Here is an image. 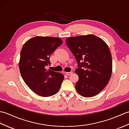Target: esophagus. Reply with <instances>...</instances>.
<instances>
[{
    "mask_svg": "<svg viewBox=\"0 0 129 129\" xmlns=\"http://www.w3.org/2000/svg\"><path fill=\"white\" fill-rule=\"evenodd\" d=\"M73 74V72H67V73H66V74H67V75H71V74Z\"/></svg>",
    "mask_w": 129,
    "mask_h": 129,
    "instance_id": "esophagus-1",
    "label": "esophagus"
}]
</instances>
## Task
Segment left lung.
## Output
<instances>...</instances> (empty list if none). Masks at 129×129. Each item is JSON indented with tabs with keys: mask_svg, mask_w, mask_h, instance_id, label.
I'll use <instances>...</instances> for the list:
<instances>
[{
	"mask_svg": "<svg viewBox=\"0 0 129 129\" xmlns=\"http://www.w3.org/2000/svg\"><path fill=\"white\" fill-rule=\"evenodd\" d=\"M67 44L78 64L75 89L85 98L92 97L105 88L113 69L110 51L106 43L94 35L69 37Z\"/></svg>",
	"mask_w": 129,
	"mask_h": 129,
	"instance_id": "obj_1",
	"label": "left lung"
}]
</instances>
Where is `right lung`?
<instances>
[{
    "label": "right lung",
    "instance_id": "1",
    "mask_svg": "<svg viewBox=\"0 0 129 129\" xmlns=\"http://www.w3.org/2000/svg\"><path fill=\"white\" fill-rule=\"evenodd\" d=\"M62 43L59 38L37 36L26 42L21 49L19 63L21 77L38 95L51 96L60 88L64 76L46 68L50 64V55Z\"/></svg>",
    "mask_w": 129,
    "mask_h": 129
}]
</instances>
